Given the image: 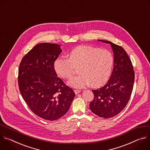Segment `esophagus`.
<instances>
[{"instance_id":"obj_1","label":"esophagus","mask_w":150,"mask_h":150,"mask_svg":"<svg viewBox=\"0 0 150 150\" xmlns=\"http://www.w3.org/2000/svg\"><path fill=\"white\" fill-rule=\"evenodd\" d=\"M74 92H75V93H76V94L79 93L81 92V91H80V90H79V89H74Z\"/></svg>"}]
</instances>
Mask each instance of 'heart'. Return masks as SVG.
<instances>
[{
	"mask_svg": "<svg viewBox=\"0 0 150 150\" xmlns=\"http://www.w3.org/2000/svg\"><path fill=\"white\" fill-rule=\"evenodd\" d=\"M68 59L58 58L54 62L57 74L65 79L73 77L75 68L80 74L71 79L68 84L81 88L88 85L97 88L103 85L112 70L114 58L107 49H99L90 46H79L67 54Z\"/></svg>",
	"mask_w": 150,
	"mask_h": 150,
	"instance_id": "heart-1",
	"label": "heart"
}]
</instances>
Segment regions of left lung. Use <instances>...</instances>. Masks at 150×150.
Segmentation results:
<instances>
[{"label":"left lung","instance_id":"1","mask_svg":"<svg viewBox=\"0 0 150 150\" xmlns=\"http://www.w3.org/2000/svg\"><path fill=\"white\" fill-rule=\"evenodd\" d=\"M98 40L110 44L114 53V67L107 83L92 90L94 97L89 108L99 117L107 119L118 114L126 106L134 87L135 73L131 60L122 46L107 40Z\"/></svg>","mask_w":150,"mask_h":150}]
</instances>
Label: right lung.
Instances as JSON below:
<instances>
[{
    "label": "right lung",
    "instance_id": "right-lung-1",
    "mask_svg": "<svg viewBox=\"0 0 150 150\" xmlns=\"http://www.w3.org/2000/svg\"><path fill=\"white\" fill-rule=\"evenodd\" d=\"M60 45L42 43L23 58L18 69L20 93L30 110L47 120H56L68 111L75 96L73 90L57 76L54 62Z\"/></svg>",
    "mask_w": 150,
    "mask_h": 150
}]
</instances>
